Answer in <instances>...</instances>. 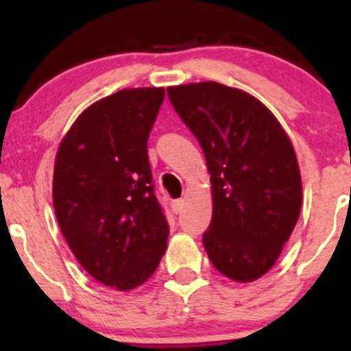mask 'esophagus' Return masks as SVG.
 Wrapping results in <instances>:
<instances>
[{"instance_id": "obj_1", "label": "esophagus", "mask_w": 351, "mask_h": 351, "mask_svg": "<svg viewBox=\"0 0 351 351\" xmlns=\"http://www.w3.org/2000/svg\"><path fill=\"white\" fill-rule=\"evenodd\" d=\"M171 211L175 213V215H180L181 211H183V206H184V201L183 199H173L171 201Z\"/></svg>"}]
</instances>
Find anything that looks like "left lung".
I'll return each mask as SVG.
<instances>
[{
    "label": "left lung",
    "instance_id": "8db88e82",
    "mask_svg": "<svg viewBox=\"0 0 351 351\" xmlns=\"http://www.w3.org/2000/svg\"><path fill=\"white\" fill-rule=\"evenodd\" d=\"M168 97L198 138L211 175L213 217L203 234L209 261L236 282L259 279L300 215L291 138L263 102L239 88L193 82L168 87Z\"/></svg>",
    "mask_w": 351,
    "mask_h": 351
}]
</instances>
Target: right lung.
Here are the masks:
<instances>
[{
    "instance_id": "obj_1",
    "label": "right lung",
    "mask_w": 351,
    "mask_h": 351,
    "mask_svg": "<svg viewBox=\"0 0 351 351\" xmlns=\"http://www.w3.org/2000/svg\"><path fill=\"white\" fill-rule=\"evenodd\" d=\"M165 88H123L87 107L60 140L52 203L64 239L95 280L132 291L170 234L153 193L147 142Z\"/></svg>"
}]
</instances>
